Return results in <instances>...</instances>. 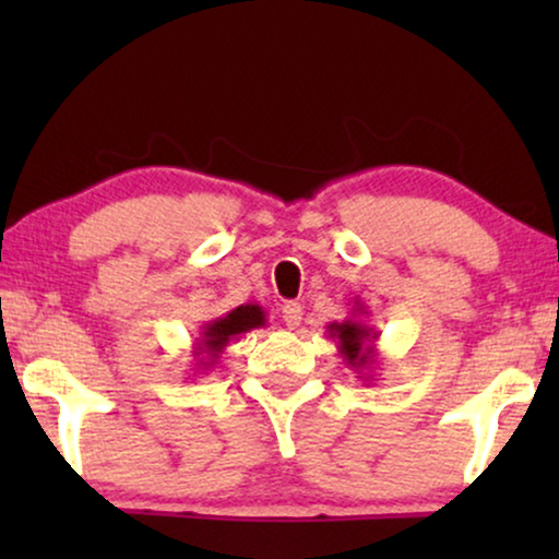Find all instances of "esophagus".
<instances>
[{"label":"esophagus","instance_id":"obj_1","mask_svg":"<svg viewBox=\"0 0 559 559\" xmlns=\"http://www.w3.org/2000/svg\"><path fill=\"white\" fill-rule=\"evenodd\" d=\"M282 320H285V325L289 331H295L297 325L302 323V308L297 302H285L282 305Z\"/></svg>","mask_w":559,"mask_h":559}]
</instances>
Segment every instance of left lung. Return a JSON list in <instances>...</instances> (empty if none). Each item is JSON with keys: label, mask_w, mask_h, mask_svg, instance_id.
<instances>
[{"label": "left lung", "mask_w": 559, "mask_h": 559, "mask_svg": "<svg viewBox=\"0 0 559 559\" xmlns=\"http://www.w3.org/2000/svg\"><path fill=\"white\" fill-rule=\"evenodd\" d=\"M366 308L361 302L354 308V316L328 323V338L335 341V348L348 369H354L361 381H371V369L377 366V338L379 333L364 323Z\"/></svg>", "instance_id": "left-lung-1"}]
</instances>
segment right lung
Masks as SVG:
<instances>
[{
	"mask_svg": "<svg viewBox=\"0 0 559 559\" xmlns=\"http://www.w3.org/2000/svg\"><path fill=\"white\" fill-rule=\"evenodd\" d=\"M264 325H266V312L259 308L257 302L239 305V308L226 312V316L205 323L201 331V338H195V346H193L195 369L201 373L211 371L213 366L218 364V358L226 350L228 343H234L236 338H241L243 333L254 331V328H264Z\"/></svg>",
	"mask_w": 559,
	"mask_h": 559,
	"instance_id": "1",
	"label": "right lung"
}]
</instances>
